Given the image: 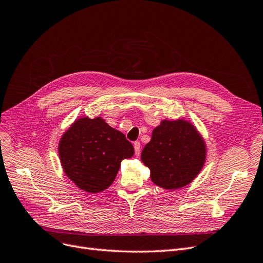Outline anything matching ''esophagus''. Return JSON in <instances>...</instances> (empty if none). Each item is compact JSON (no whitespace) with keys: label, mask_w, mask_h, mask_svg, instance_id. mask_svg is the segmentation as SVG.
Masks as SVG:
<instances>
[{"label":"esophagus","mask_w":263,"mask_h":263,"mask_svg":"<svg viewBox=\"0 0 263 263\" xmlns=\"http://www.w3.org/2000/svg\"><path fill=\"white\" fill-rule=\"evenodd\" d=\"M134 149H135V155L139 156L140 155V142L139 141H135L134 142Z\"/></svg>","instance_id":"34e87169"}]
</instances>
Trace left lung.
Instances as JSON below:
<instances>
[{
	"mask_svg": "<svg viewBox=\"0 0 263 263\" xmlns=\"http://www.w3.org/2000/svg\"><path fill=\"white\" fill-rule=\"evenodd\" d=\"M205 159L206 145L201 134L192 123L181 118L162 121L141 151L151 181L165 190L190 184L203 169Z\"/></svg>",
	"mask_w": 263,
	"mask_h": 263,
	"instance_id": "8db88e82",
	"label": "left lung"
}]
</instances>
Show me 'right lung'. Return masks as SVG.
Listing matches in <instances>:
<instances>
[{
    "instance_id": "obj_1",
    "label": "right lung",
    "mask_w": 263,
    "mask_h": 263,
    "mask_svg": "<svg viewBox=\"0 0 263 263\" xmlns=\"http://www.w3.org/2000/svg\"><path fill=\"white\" fill-rule=\"evenodd\" d=\"M58 153L66 176L85 192L99 193L112 184L134 147L102 117H81L62 135Z\"/></svg>"
}]
</instances>
